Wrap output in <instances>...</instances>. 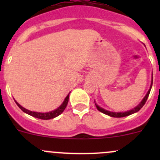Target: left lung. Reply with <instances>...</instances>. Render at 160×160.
Listing matches in <instances>:
<instances>
[{
  "label": "left lung",
  "instance_id": "obj_1",
  "mask_svg": "<svg viewBox=\"0 0 160 160\" xmlns=\"http://www.w3.org/2000/svg\"><path fill=\"white\" fill-rule=\"evenodd\" d=\"M152 79H153V77H152V81H151V85H150V88H149V90H148V92H147V93L146 94V96L144 97V98L142 100L141 102H140L139 104L136 106V107L134 108H132V109H131V110H129V111H123V112H113V111H108V110H105V109L102 108H101L100 106H98L96 103H95V105H96L97 108H98V111H101V112H102V113H104V114H107V115H109V116H111V117H113V118L126 117V116L130 115V114H134V113L138 112V111L143 107V105L146 104V101H147L148 97H149V93H150V90H151L152 86Z\"/></svg>",
  "mask_w": 160,
  "mask_h": 160
}]
</instances>
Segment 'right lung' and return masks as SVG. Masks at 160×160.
Wrapping results in <instances>:
<instances>
[{
  "instance_id": "1",
  "label": "right lung",
  "mask_w": 160,
  "mask_h": 160,
  "mask_svg": "<svg viewBox=\"0 0 160 160\" xmlns=\"http://www.w3.org/2000/svg\"><path fill=\"white\" fill-rule=\"evenodd\" d=\"M70 92L68 93V95L66 97V98L64 99L63 102L62 103V104H61V105L59 106L58 108L55 109V110H53L52 111H49V112L42 113V112H36V111H29V110H28V109H26V108H25L22 107V105H20V104H19L16 101H15V103L17 104V105L19 107V108H21V110L23 111L24 112L26 113V114H29V115L32 116V117L37 118L43 119V120H49V119L54 118L57 117V116H59V114H61L62 112H63V111L65 110V108H67V104H68L69 96H70Z\"/></svg>"
}]
</instances>
